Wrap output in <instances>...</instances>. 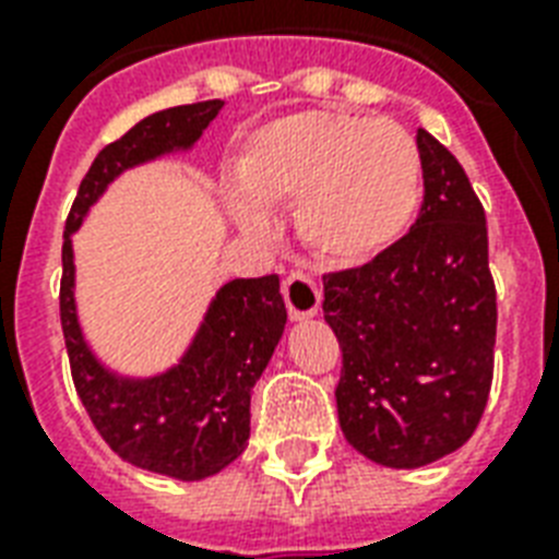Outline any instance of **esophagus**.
<instances>
[{"label":"esophagus","mask_w":559,"mask_h":559,"mask_svg":"<svg viewBox=\"0 0 559 559\" xmlns=\"http://www.w3.org/2000/svg\"><path fill=\"white\" fill-rule=\"evenodd\" d=\"M284 301H287L289 319H310V316L319 313V307H322V289H319V281L305 275V272H289L287 278H284Z\"/></svg>","instance_id":"obj_1"}]
</instances>
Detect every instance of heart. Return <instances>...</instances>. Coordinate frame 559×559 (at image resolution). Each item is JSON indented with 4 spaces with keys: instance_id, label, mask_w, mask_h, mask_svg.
Listing matches in <instances>:
<instances>
[{
    "instance_id": "obj_1",
    "label": "heart",
    "mask_w": 559,
    "mask_h": 559,
    "mask_svg": "<svg viewBox=\"0 0 559 559\" xmlns=\"http://www.w3.org/2000/svg\"><path fill=\"white\" fill-rule=\"evenodd\" d=\"M420 151L394 121L333 109L272 118L235 162L228 214L240 231H272L263 205L296 202V231L322 261L357 266L397 243L420 202Z\"/></svg>"
}]
</instances>
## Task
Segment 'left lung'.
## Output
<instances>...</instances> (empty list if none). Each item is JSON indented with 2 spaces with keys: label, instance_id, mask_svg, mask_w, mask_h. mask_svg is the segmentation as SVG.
<instances>
[{
  "label": "left lung",
  "instance_id": "1",
  "mask_svg": "<svg viewBox=\"0 0 559 559\" xmlns=\"http://www.w3.org/2000/svg\"><path fill=\"white\" fill-rule=\"evenodd\" d=\"M424 205L366 266L324 275L342 348L340 426L373 464L415 469L476 432L493 382L496 287L485 209L459 159L417 130Z\"/></svg>",
  "mask_w": 559,
  "mask_h": 559
}]
</instances>
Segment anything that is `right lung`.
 <instances>
[{
    "label": "right lung",
    "mask_w": 559,
    "mask_h": 559,
    "mask_svg": "<svg viewBox=\"0 0 559 559\" xmlns=\"http://www.w3.org/2000/svg\"><path fill=\"white\" fill-rule=\"evenodd\" d=\"M219 109L223 100L162 109L107 144L86 170L63 231L60 322L78 397L116 455L179 481L214 476L246 450L252 389L287 324L278 275L223 284L177 366L127 377L104 366L83 336L72 235L124 170L191 151Z\"/></svg>",
    "instance_id": "obj_1"
}]
</instances>
